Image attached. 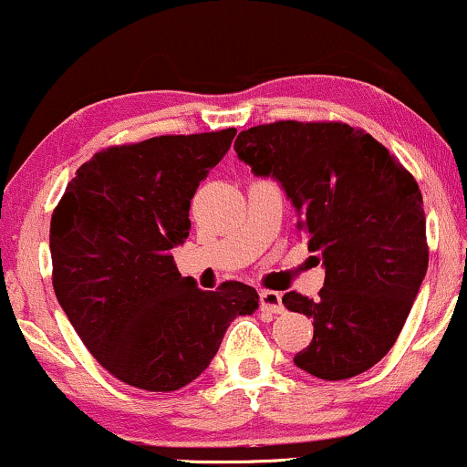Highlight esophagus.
<instances>
[{"instance_id": "34e87169", "label": "esophagus", "mask_w": 467, "mask_h": 467, "mask_svg": "<svg viewBox=\"0 0 467 467\" xmlns=\"http://www.w3.org/2000/svg\"><path fill=\"white\" fill-rule=\"evenodd\" d=\"M260 306H262V310L273 312V315H282V312H284L282 295L275 293V290H262V293H260Z\"/></svg>"}]
</instances>
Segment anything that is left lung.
Here are the masks:
<instances>
[{
    "instance_id": "left-lung-1",
    "label": "left lung",
    "mask_w": 467,
    "mask_h": 467,
    "mask_svg": "<svg viewBox=\"0 0 467 467\" xmlns=\"http://www.w3.org/2000/svg\"><path fill=\"white\" fill-rule=\"evenodd\" d=\"M235 152L257 177H273L319 251V299L290 290L282 304L312 319L295 365L321 380L374 367L398 341L429 268L418 181L365 130L343 122H282L243 130Z\"/></svg>"
}]
</instances>
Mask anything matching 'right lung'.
Listing matches in <instances>:
<instances>
[{
  "label": "right lung",
  "instance_id": "add662e5",
  "mask_svg": "<svg viewBox=\"0 0 467 467\" xmlns=\"http://www.w3.org/2000/svg\"><path fill=\"white\" fill-rule=\"evenodd\" d=\"M235 129L161 135L96 152L76 170L49 223L52 284L80 341L109 374L144 391L196 380L255 288L201 290L172 249L190 235V201Z\"/></svg>",
  "mask_w": 467,
  "mask_h": 467
}]
</instances>
